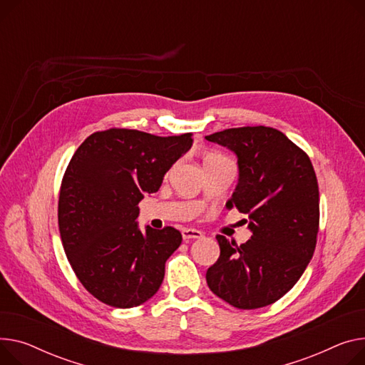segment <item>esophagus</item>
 I'll return each instance as SVG.
<instances>
[{
  "label": "esophagus",
  "instance_id": "34e87169",
  "mask_svg": "<svg viewBox=\"0 0 365 365\" xmlns=\"http://www.w3.org/2000/svg\"><path fill=\"white\" fill-rule=\"evenodd\" d=\"M182 236L185 240H190V239H200L202 237V232L197 230V229H183L182 230Z\"/></svg>",
  "mask_w": 365,
  "mask_h": 365
}]
</instances>
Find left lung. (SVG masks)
<instances>
[{"instance_id": "8db88e82", "label": "left lung", "mask_w": 365, "mask_h": 365, "mask_svg": "<svg viewBox=\"0 0 365 365\" xmlns=\"http://www.w3.org/2000/svg\"><path fill=\"white\" fill-rule=\"evenodd\" d=\"M205 139L236 154L239 179L226 207L248 214L252 232L242 245L215 236L220 257L207 270V284L240 309L270 305L299 280L317 244L320 197L314 167L273 128H233Z\"/></svg>"}]
</instances>
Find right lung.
I'll use <instances>...</instances> for the list:
<instances>
[{"label":"right lung","mask_w":365,"mask_h":365,"mask_svg":"<svg viewBox=\"0 0 365 365\" xmlns=\"http://www.w3.org/2000/svg\"><path fill=\"white\" fill-rule=\"evenodd\" d=\"M192 142V133L108 129L73 154L60 189L58 229L73 272L96 299L132 308L157 294L182 233L170 226L140 232L138 204L160 189Z\"/></svg>","instance_id":"add662e5"}]
</instances>
